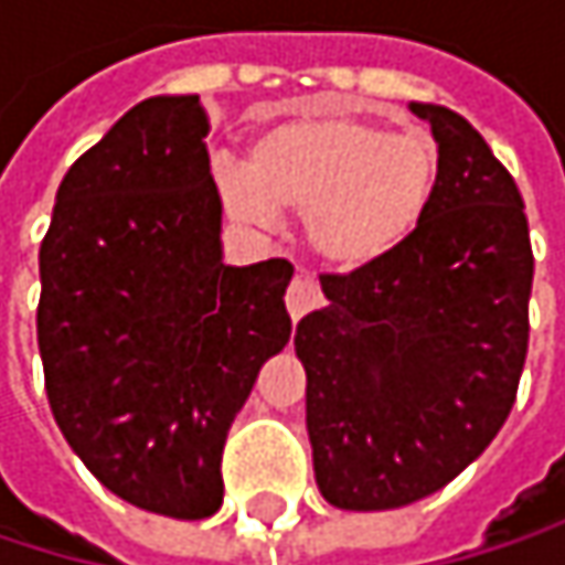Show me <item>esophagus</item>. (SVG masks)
I'll use <instances>...</instances> for the list:
<instances>
[{"label": "esophagus", "instance_id": "esophagus-1", "mask_svg": "<svg viewBox=\"0 0 565 565\" xmlns=\"http://www.w3.org/2000/svg\"><path fill=\"white\" fill-rule=\"evenodd\" d=\"M287 310H290V320H300L303 313H310L313 307H320V287L310 281L307 275H297L290 287H287Z\"/></svg>", "mask_w": 565, "mask_h": 565}]
</instances>
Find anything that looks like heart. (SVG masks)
<instances>
[{
	"instance_id": "1",
	"label": "heart",
	"mask_w": 565,
	"mask_h": 565,
	"mask_svg": "<svg viewBox=\"0 0 565 565\" xmlns=\"http://www.w3.org/2000/svg\"><path fill=\"white\" fill-rule=\"evenodd\" d=\"M218 195L238 222L271 225L278 205L303 215L310 252L337 271H366L428 218L438 153L418 134L363 117H284L268 124L248 163H215Z\"/></svg>"
}]
</instances>
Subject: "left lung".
Returning a JSON list of instances; mask_svg holds the SVG:
<instances>
[{
  "label": "left lung",
  "mask_w": 565,
  "mask_h": 565,
  "mask_svg": "<svg viewBox=\"0 0 565 565\" xmlns=\"http://www.w3.org/2000/svg\"><path fill=\"white\" fill-rule=\"evenodd\" d=\"M438 143L428 218L393 258L323 275L297 323L320 494L340 510L415 504L501 431L530 340L533 252L516 182L455 110L408 104Z\"/></svg>",
  "instance_id": "obj_1"
}]
</instances>
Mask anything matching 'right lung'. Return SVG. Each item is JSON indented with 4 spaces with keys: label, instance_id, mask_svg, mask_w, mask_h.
<instances>
[{
    "label": "right lung",
    "instance_id": "obj_1",
    "mask_svg": "<svg viewBox=\"0 0 565 565\" xmlns=\"http://www.w3.org/2000/svg\"><path fill=\"white\" fill-rule=\"evenodd\" d=\"M199 94L130 107L71 170L39 252V353L57 428L127 504L222 508V448L290 340V262H222Z\"/></svg>",
    "mask_w": 565,
    "mask_h": 565
}]
</instances>
